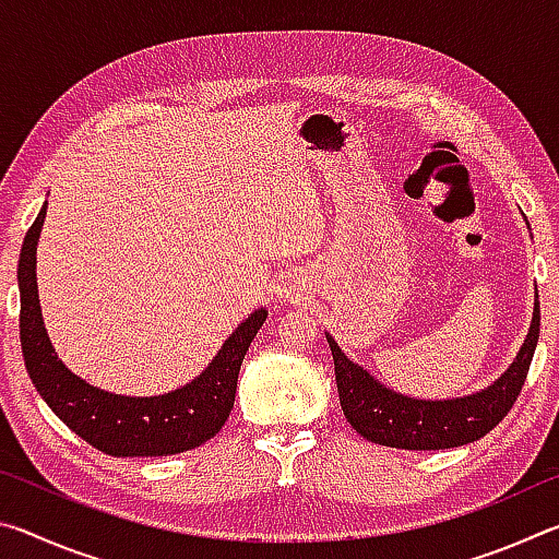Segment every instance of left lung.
<instances>
[{"mask_svg":"<svg viewBox=\"0 0 559 559\" xmlns=\"http://www.w3.org/2000/svg\"><path fill=\"white\" fill-rule=\"evenodd\" d=\"M325 337L335 359L340 406L359 437L406 451L453 449L493 431L518 400L540 337V300L535 290L530 330L508 370L480 392L453 400H414L394 392L362 365L353 362L333 335L325 333Z\"/></svg>","mask_w":559,"mask_h":559,"instance_id":"obj_1","label":"left lung"}]
</instances>
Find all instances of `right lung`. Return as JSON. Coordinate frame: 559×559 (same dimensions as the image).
<instances>
[{
    "label": "right lung",
    "mask_w": 559,
    "mask_h": 559,
    "mask_svg": "<svg viewBox=\"0 0 559 559\" xmlns=\"http://www.w3.org/2000/svg\"><path fill=\"white\" fill-rule=\"evenodd\" d=\"M46 219V202L26 231L19 253V337L24 365L36 392L51 412L91 447L108 456H169L182 453L219 433L229 419L236 380L246 349L266 323L259 308L224 340L219 353L185 386L155 396H126L98 390L66 367L44 328L39 286H36V243Z\"/></svg>",
    "instance_id": "obj_1"
}]
</instances>
